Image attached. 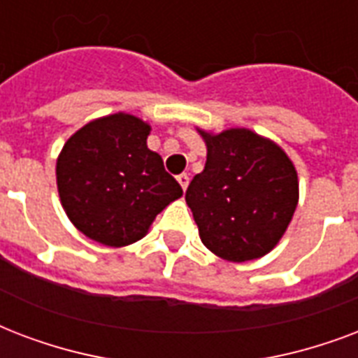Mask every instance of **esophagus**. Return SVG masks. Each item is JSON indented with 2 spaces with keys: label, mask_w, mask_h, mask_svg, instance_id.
Instances as JSON below:
<instances>
[{
  "label": "esophagus",
  "mask_w": 358,
  "mask_h": 358,
  "mask_svg": "<svg viewBox=\"0 0 358 358\" xmlns=\"http://www.w3.org/2000/svg\"><path fill=\"white\" fill-rule=\"evenodd\" d=\"M177 181H179V185H181L182 190H187L188 182H190V177H188L187 173H181V176H177Z\"/></svg>",
  "instance_id": "1"
}]
</instances>
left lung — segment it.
Instances as JSON below:
<instances>
[{"instance_id":"obj_1","label":"left lung","mask_w":358,"mask_h":358,"mask_svg":"<svg viewBox=\"0 0 358 358\" xmlns=\"http://www.w3.org/2000/svg\"><path fill=\"white\" fill-rule=\"evenodd\" d=\"M207 162L187 188L199 239L234 263L265 256L278 245L299 201L297 170L268 138L248 129L198 130Z\"/></svg>"}]
</instances>
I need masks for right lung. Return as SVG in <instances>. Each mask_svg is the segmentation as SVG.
Wrapping results in <instances>:
<instances>
[{"label": "right lung", "mask_w": 358, "mask_h": 358, "mask_svg": "<svg viewBox=\"0 0 358 358\" xmlns=\"http://www.w3.org/2000/svg\"><path fill=\"white\" fill-rule=\"evenodd\" d=\"M145 121L112 113L76 130L55 164L57 192L69 220L101 245H132L160 210L182 196L181 185L148 148Z\"/></svg>", "instance_id": "obj_1"}]
</instances>
